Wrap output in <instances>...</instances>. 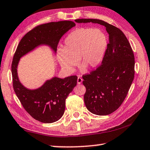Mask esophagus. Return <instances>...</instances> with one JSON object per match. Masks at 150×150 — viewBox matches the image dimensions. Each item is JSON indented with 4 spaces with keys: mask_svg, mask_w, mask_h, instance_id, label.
Segmentation results:
<instances>
[{
    "mask_svg": "<svg viewBox=\"0 0 150 150\" xmlns=\"http://www.w3.org/2000/svg\"><path fill=\"white\" fill-rule=\"evenodd\" d=\"M82 81H83L82 77H81V76H79V77H77V84H78V85L81 84V83H82Z\"/></svg>",
    "mask_w": 150,
    "mask_h": 150,
    "instance_id": "1",
    "label": "esophagus"
}]
</instances>
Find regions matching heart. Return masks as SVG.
Listing matches in <instances>:
<instances>
[{"label": "heart", "mask_w": 150, "mask_h": 150, "mask_svg": "<svg viewBox=\"0 0 150 150\" xmlns=\"http://www.w3.org/2000/svg\"><path fill=\"white\" fill-rule=\"evenodd\" d=\"M107 45L105 33L100 29H75L65 38L62 48L57 52L60 65L66 73H71L77 64L86 69L97 67L103 59Z\"/></svg>", "instance_id": "1"}]
</instances>
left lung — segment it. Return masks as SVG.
Wrapping results in <instances>:
<instances>
[{"label": "left lung", "mask_w": 150, "mask_h": 150, "mask_svg": "<svg viewBox=\"0 0 150 150\" xmlns=\"http://www.w3.org/2000/svg\"><path fill=\"white\" fill-rule=\"evenodd\" d=\"M79 23H98L106 28L109 44L101 65L83 75L86 88V108L97 115H108L119 108L126 98L135 75V57L127 37L120 29L102 20L79 19Z\"/></svg>", "instance_id": "8db88e82"}]
</instances>
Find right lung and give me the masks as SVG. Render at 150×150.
I'll return each instance as SVG.
<instances>
[{
    "mask_svg": "<svg viewBox=\"0 0 150 150\" xmlns=\"http://www.w3.org/2000/svg\"><path fill=\"white\" fill-rule=\"evenodd\" d=\"M75 26L71 21H61L35 27L22 38L13 57L11 72L15 92L25 110L34 119L44 123H52L62 117L65 100L77 85V77H54L40 88L30 89L19 81L18 64L22 57L40 46H48L56 53L60 39Z\"/></svg>",
    "mask_w": 150,
    "mask_h": 150,
    "instance_id": "right-lung-1",
    "label": "right lung"
}]
</instances>
